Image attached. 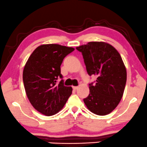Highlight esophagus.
Listing matches in <instances>:
<instances>
[{
    "instance_id": "obj_1",
    "label": "esophagus",
    "mask_w": 147,
    "mask_h": 147,
    "mask_svg": "<svg viewBox=\"0 0 147 147\" xmlns=\"http://www.w3.org/2000/svg\"><path fill=\"white\" fill-rule=\"evenodd\" d=\"M72 88H73L74 90H77V89H78V87H74H74H72Z\"/></svg>"
}]
</instances>
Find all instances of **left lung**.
<instances>
[{"instance_id": "left-lung-1", "label": "left lung", "mask_w": 147, "mask_h": 147, "mask_svg": "<svg viewBox=\"0 0 147 147\" xmlns=\"http://www.w3.org/2000/svg\"><path fill=\"white\" fill-rule=\"evenodd\" d=\"M82 53L89 76H97L89 85V94L83 100L88 109L99 115L110 113L123 96L127 71L118 51L104 42H89L76 47Z\"/></svg>"}]
</instances>
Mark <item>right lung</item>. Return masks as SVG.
I'll return each mask as SVG.
<instances>
[{"mask_svg":"<svg viewBox=\"0 0 147 147\" xmlns=\"http://www.w3.org/2000/svg\"><path fill=\"white\" fill-rule=\"evenodd\" d=\"M74 48L57 44L42 45L29 56L22 79L27 98L35 109L50 116L60 111L71 95L72 88L64 85L60 65Z\"/></svg>","mask_w":147,"mask_h":147,"instance_id":"obj_1","label":"right lung"}]
</instances>
